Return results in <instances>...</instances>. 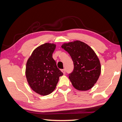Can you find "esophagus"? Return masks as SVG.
Wrapping results in <instances>:
<instances>
[{
  "mask_svg": "<svg viewBox=\"0 0 122 122\" xmlns=\"http://www.w3.org/2000/svg\"><path fill=\"white\" fill-rule=\"evenodd\" d=\"M62 71V72L63 73V74H66V69H63L61 70Z\"/></svg>",
  "mask_w": 122,
  "mask_h": 122,
  "instance_id": "1",
  "label": "esophagus"
}]
</instances>
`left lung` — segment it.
Listing matches in <instances>:
<instances>
[{
  "label": "left lung",
  "instance_id": "obj_1",
  "mask_svg": "<svg viewBox=\"0 0 122 122\" xmlns=\"http://www.w3.org/2000/svg\"><path fill=\"white\" fill-rule=\"evenodd\" d=\"M61 47L73 61V71L69 75L73 86L80 91L91 89L101 73L100 62L96 53L87 44L79 40L63 44Z\"/></svg>",
  "mask_w": 122,
  "mask_h": 122
}]
</instances>
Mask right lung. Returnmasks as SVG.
<instances>
[{
	"instance_id": "right-lung-1",
	"label": "right lung",
	"mask_w": 122,
	"mask_h": 122,
	"mask_svg": "<svg viewBox=\"0 0 122 122\" xmlns=\"http://www.w3.org/2000/svg\"><path fill=\"white\" fill-rule=\"evenodd\" d=\"M54 44L45 43L33 51L26 63V76L33 91L42 96L51 94L63 73L53 58Z\"/></svg>"
}]
</instances>
